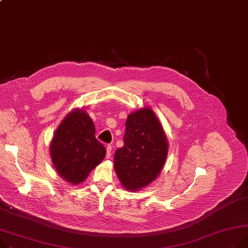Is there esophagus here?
I'll list each match as a JSON object with an SVG mask.
<instances>
[{"instance_id":"34e87169","label":"esophagus","mask_w":248,"mask_h":248,"mask_svg":"<svg viewBox=\"0 0 248 248\" xmlns=\"http://www.w3.org/2000/svg\"><path fill=\"white\" fill-rule=\"evenodd\" d=\"M111 152H112V146L110 144H108L107 146V158H109L111 155Z\"/></svg>"}]
</instances>
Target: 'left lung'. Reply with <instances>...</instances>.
<instances>
[{
  "instance_id": "8db88e82",
  "label": "left lung",
  "mask_w": 248,
  "mask_h": 248,
  "mask_svg": "<svg viewBox=\"0 0 248 248\" xmlns=\"http://www.w3.org/2000/svg\"><path fill=\"white\" fill-rule=\"evenodd\" d=\"M169 143L150 108L131 112L125 122L124 146L114 154V170L128 190H138L158 176L166 162Z\"/></svg>"
}]
</instances>
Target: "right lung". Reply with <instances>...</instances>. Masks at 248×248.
<instances>
[{
    "label": "right lung",
    "instance_id": "1",
    "mask_svg": "<svg viewBox=\"0 0 248 248\" xmlns=\"http://www.w3.org/2000/svg\"><path fill=\"white\" fill-rule=\"evenodd\" d=\"M49 153L57 172L72 185L82 183L107 154L95 139L92 119L79 108L72 110L58 126Z\"/></svg>",
    "mask_w": 248,
    "mask_h": 248
}]
</instances>
